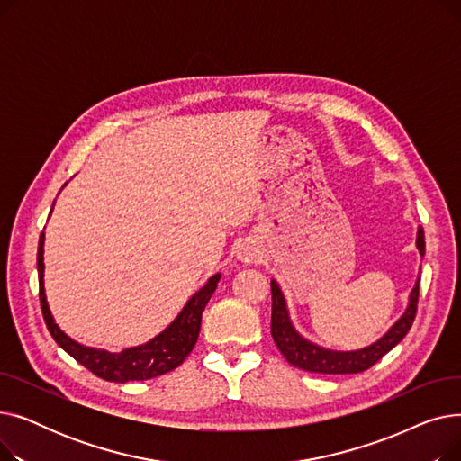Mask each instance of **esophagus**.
Returning a JSON list of instances; mask_svg holds the SVG:
<instances>
[{
  "label": "esophagus",
  "mask_w": 461,
  "mask_h": 461,
  "mask_svg": "<svg viewBox=\"0 0 461 461\" xmlns=\"http://www.w3.org/2000/svg\"><path fill=\"white\" fill-rule=\"evenodd\" d=\"M237 259H239L240 263H243V265H250V263H254V261L258 259V252H256V249H254L252 245L245 243V245L239 247V250H237Z\"/></svg>",
  "instance_id": "obj_1"
}]
</instances>
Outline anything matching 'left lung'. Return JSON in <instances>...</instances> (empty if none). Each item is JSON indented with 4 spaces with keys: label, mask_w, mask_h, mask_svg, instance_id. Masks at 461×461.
Instances as JSON below:
<instances>
[{
    "label": "left lung",
    "mask_w": 461,
    "mask_h": 461,
    "mask_svg": "<svg viewBox=\"0 0 461 461\" xmlns=\"http://www.w3.org/2000/svg\"><path fill=\"white\" fill-rule=\"evenodd\" d=\"M417 250L420 258L426 252L424 243V230L422 226L417 228ZM419 282L420 276H417L413 289H411L407 306L402 316L391 325L381 338L370 346H365L360 349L351 351H338L323 348L316 342L304 338L294 325L292 316H289L287 303L282 294V289L276 280H271V295H273V313H271V334L276 348L285 357L289 365L295 368H301L304 372L313 374H358L365 372L375 362L389 353L393 348H396L403 336L409 332L411 325L415 321L417 313V303H419Z\"/></svg>",
    "instance_id": "8db88e82"
}]
</instances>
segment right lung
Listing matches in <instances>:
<instances>
[{
	"label": "right lung",
	"mask_w": 461,
	"mask_h": 461,
	"mask_svg": "<svg viewBox=\"0 0 461 461\" xmlns=\"http://www.w3.org/2000/svg\"><path fill=\"white\" fill-rule=\"evenodd\" d=\"M67 185V183H65ZM52 212V211H50ZM37 271H39V297L42 316L48 330L58 342V346L67 351L72 358L78 360L95 375H99L112 383H127V381H145L167 372L176 370L188 353L198 342V334L202 327V313L214 294L216 284L221 282V273L212 275L196 294H194L176 320L169 323L162 332H158L149 342L141 346L121 349L119 353H110L106 349H96L84 346L77 340H72L56 323L50 306L46 301L44 289V233L39 237V250H37Z\"/></svg>",
	"instance_id": "right-lung-1"
}]
</instances>
